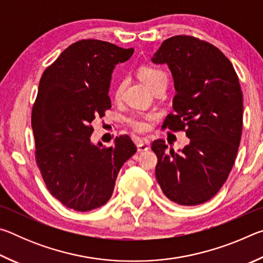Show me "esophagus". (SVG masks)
<instances>
[{
    "label": "esophagus",
    "instance_id": "obj_1",
    "mask_svg": "<svg viewBox=\"0 0 263 263\" xmlns=\"http://www.w3.org/2000/svg\"><path fill=\"white\" fill-rule=\"evenodd\" d=\"M137 147L139 152H145L149 149V141L147 139H138Z\"/></svg>",
    "mask_w": 263,
    "mask_h": 263
}]
</instances>
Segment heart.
Masks as SVG:
<instances>
[{
  "mask_svg": "<svg viewBox=\"0 0 263 263\" xmlns=\"http://www.w3.org/2000/svg\"><path fill=\"white\" fill-rule=\"evenodd\" d=\"M139 77L141 78L147 86L152 89H155L160 86H166L168 83V77L167 74L163 72L162 69L157 67H151V66H144V67L139 68ZM126 86V80L122 79L118 81L117 86L115 89V99L119 100L122 97V94ZM157 116L154 114H146V115H133L128 118V124L135 128L138 132H146L148 131L152 123L155 121Z\"/></svg>",
  "mask_w": 263,
  "mask_h": 263,
  "instance_id": "1",
  "label": "heart"
}]
</instances>
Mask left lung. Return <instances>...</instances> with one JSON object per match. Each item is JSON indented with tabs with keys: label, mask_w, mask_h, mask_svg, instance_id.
<instances>
[{
	"label": "left lung",
	"mask_w": 263,
	"mask_h": 263,
	"mask_svg": "<svg viewBox=\"0 0 263 263\" xmlns=\"http://www.w3.org/2000/svg\"><path fill=\"white\" fill-rule=\"evenodd\" d=\"M152 61L168 65L176 90L162 127L190 139L179 152L162 139L152 142L155 176L171 201L198 205L220 190L237 158L243 112L238 75L219 48L190 35L166 39Z\"/></svg>",
	"instance_id": "8db88e82"
}]
</instances>
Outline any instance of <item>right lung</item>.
Instances as JSON below:
<instances>
[{
	"label": "right lung",
	"mask_w": 263,
	"mask_h": 263,
	"mask_svg": "<svg viewBox=\"0 0 263 263\" xmlns=\"http://www.w3.org/2000/svg\"><path fill=\"white\" fill-rule=\"evenodd\" d=\"M133 48L83 39L72 44L43 73L31 125L35 162L53 197L75 211L109 201L119 169L137 152L128 136L115 145H94L91 123L111 108L109 87L115 66Z\"/></svg>",
	"instance_id": "add662e5"
}]
</instances>
